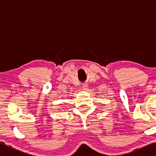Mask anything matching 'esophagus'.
<instances>
[{
  "label": "esophagus",
  "mask_w": 156,
  "mask_h": 156,
  "mask_svg": "<svg viewBox=\"0 0 156 156\" xmlns=\"http://www.w3.org/2000/svg\"><path fill=\"white\" fill-rule=\"evenodd\" d=\"M83 87V90H84V91L87 90V89H88L87 84H83V87Z\"/></svg>",
  "instance_id": "34e87169"
}]
</instances>
